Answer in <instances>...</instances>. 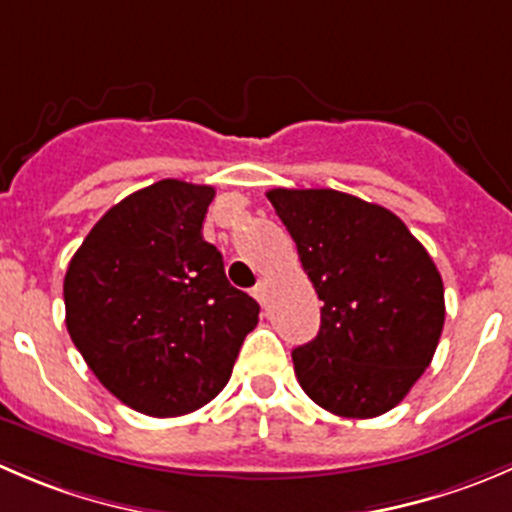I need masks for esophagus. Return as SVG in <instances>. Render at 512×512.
Wrapping results in <instances>:
<instances>
[{"instance_id":"34e87169","label":"esophagus","mask_w":512,"mask_h":512,"mask_svg":"<svg viewBox=\"0 0 512 512\" xmlns=\"http://www.w3.org/2000/svg\"><path fill=\"white\" fill-rule=\"evenodd\" d=\"M252 297H255V300L260 302V305H265V302H267V290H265V285H262V282H257V285L252 287Z\"/></svg>"}]
</instances>
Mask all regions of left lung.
Segmentation results:
<instances>
[{
    "mask_svg": "<svg viewBox=\"0 0 512 512\" xmlns=\"http://www.w3.org/2000/svg\"><path fill=\"white\" fill-rule=\"evenodd\" d=\"M320 307L315 340L292 350L302 390L340 418H377L410 393L438 347L443 277L390 210L337 190L267 192Z\"/></svg>",
    "mask_w": 512,
    "mask_h": 512,
    "instance_id": "obj_1",
    "label": "left lung"
}]
</instances>
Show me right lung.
<instances>
[{
    "mask_svg": "<svg viewBox=\"0 0 512 512\" xmlns=\"http://www.w3.org/2000/svg\"><path fill=\"white\" fill-rule=\"evenodd\" d=\"M210 185L160 180L107 210L64 275L67 330L104 388L177 418L227 385L260 305L202 240Z\"/></svg>",
    "mask_w": 512,
    "mask_h": 512,
    "instance_id": "obj_1",
    "label": "right lung"
}]
</instances>
